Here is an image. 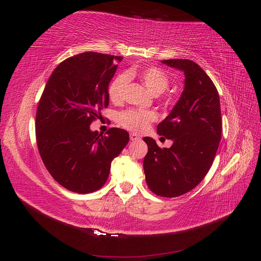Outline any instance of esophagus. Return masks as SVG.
I'll return each mask as SVG.
<instances>
[{"instance_id": "34e87169", "label": "esophagus", "mask_w": 261, "mask_h": 261, "mask_svg": "<svg viewBox=\"0 0 261 261\" xmlns=\"http://www.w3.org/2000/svg\"><path fill=\"white\" fill-rule=\"evenodd\" d=\"M141 138L137 135V134H135V133H133V134H130V140L132 141H138V140H140Z\"/></svg>"}]
</instances>
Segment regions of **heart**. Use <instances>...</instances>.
Returning <instances> with one entry per match:
<instances>
[{
	"label": "heart",
	"instance_id": "b5f03b06",
	"mask_svg": "<svg viewBox=\"0 0 261 261\" xmlns=\"http://www.w3.org/2000/svg\"><path fill=\"white\" fill-rule=\"evenodd\" d=\"M137 76L140 82L153 96H159L168 89L169 78L163 70L156 67H145L138 70H130L128 74L123 73L116 76L109 87V97L114 102H120L123 97L129 77ZM118 123L126 129L143 132L148 125L155 120V114L146 110L129 109L118 114Z\"/></svg>",
	"mask_w": 261,
	"mask_h": 261
}]
</instances>
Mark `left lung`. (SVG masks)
Masks as SVG:
<instances>
[{"mask_svg": "<svg viewBox=\"0 0 261 261\" xmlns=\"http://www.w3.org/2000/svg\"><path fill=\"white\" fill-rule=\"evenodd\" d=\"M161 63L184 73V90L156 127L173 145L161 149L154 139L144 138L148 146L144 171L152 193L177 197L192 191L210 170L221 140L222 117L216 86L198 64L183 59Z\"/></svg>", "mask_w": 261, "mask_h": 261, "instance_id": "1", "label": "left lung"}]
</instances>
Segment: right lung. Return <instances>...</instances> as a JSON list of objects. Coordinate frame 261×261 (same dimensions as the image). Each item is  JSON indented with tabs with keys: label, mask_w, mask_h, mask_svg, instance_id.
<instances>
[{
	"label": "right lung",
	"mask_w": 261,
	"mask_h": 261,
	"mask_svg": "<svg viewBox=\"0 0 261 261\" xmlns=\"http://www.w3.org/2000/svg\"><path fill=\"white\" fill-rule=\"evenodd\" d=\"M121 57L85 52L53 70L39 102L36 137L39 153L52 177L68 191L88 194L105 185L111 162L129 140L110 128L103 136L90 124L109 106V84Z\"/></svg>",
	"instance_id": "right-lung-1"
}]
</instances>
